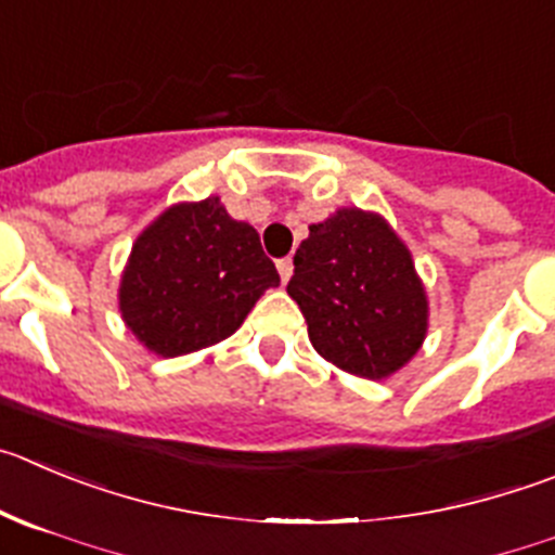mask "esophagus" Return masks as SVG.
Listing matches in <instances>:
<instances>
[{"label": "esophagus", "instance_id": "1", "mask_svg": "<svg viewBox=\"0 0 555 555\" xmlns=\"http://www.w3.org/2000/svg\"><path fill=\"white\" fill-rule=\"evenodd\" d=\"M276 268H279V276H282V282L287 284L289 276H293V260H289V257H284V260L276 262Z\"/></svg>", "mask_w": 555, "mask_h": 555}]
</instances>
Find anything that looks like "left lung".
Segmentation results:
<instances>
[{"label":"left lung","instance_id":"obj_1","mask_svg":"<svg viewBox=\"0 0 555 555\" xmlns=\"http://www.w3.org/2000/svg\"><path fill=\"white\" fill-rule=\"evenodd\" d=\"M287 293L307 318L314 350L350 375L400 370L427 334V298L411 251L375 214L341 207L293 257Z\"/></svg>","mask_w":555,"mask_h":555}]
</instances>
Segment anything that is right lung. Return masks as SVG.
<instances>
[{
	"label": "right lung",
	"mask_w": 555,
	"mask_h": 555,
	"mask_svg": "<svg viewBox=\"0 0 555 555\" xmlns=\"http://www.w3.org/2000/svg\"><path fill=\"white\" fill-rule=\"evenodd\" d=\"M268 287H279V273L257 230L207 196L169 207L139 235L120 312L144 348L172 359L235 334Z\"/></svg>",
	"instance_id": "obj_1"
}]
</instances>
